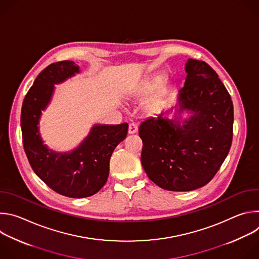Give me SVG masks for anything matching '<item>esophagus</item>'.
<instances>
[{"label": "esophagus", "instance_id": "34e87169", "mask_svg": "<svg viewBox=\"0 0 259 259\" xmlns=\"http://www.w3.org/2000/svg\"><path fill=\"white\" fill-rule=\"evenodd\" d=\"M138 130V127H137V124L135 123H130L129 124V127H128V133L129 134H134L136 133Z\"/></svg>", "mask_w": 259, "mask_h": 259}]
</instances>
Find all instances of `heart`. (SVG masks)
Masks as SVG:
<instances>
[{
    "mask_svg": "<svg viewBox=\"0 0 259 259\" xmlns=\"http://www.w3.org/2000/svg\"><path fill=\"white\" fill-rule=\"evenodd\" d=\"M158 85H159L158 81H150V82H147L142 87H140L138 89V91H136L135 95L138 96V97H144L146 95L151 94L152 92H154L157 89ZM159 105H160V99L158 97H155V98H153L152 100L149 101V103L146 104L145 108H146V110L149 113H154V112H156V110L158 109Z\"/></svg>",
    "mask_w": 259,
    "mask_h": 259,
    "instance_id": "1",
    "label": "heart"
}]
</instances>
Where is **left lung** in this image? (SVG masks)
<instances>
[{
	"label": "left lung",
	"instance_id": "obj_1",
	"mask_svg": "<svg viewBox=\"0 0 259 259\" xmlns=\"http://www.w3.org/2000/svg\"><path fill=\"white\" fill-rule=\"evenodd\" d=\"M186 71L174 119L161 113L138 129L145 173L172 192L206 186L225 162L233 140V101L215 70L205 61L190 58ZM184 110L192 116L181 122Z\"/></svg>",
	"mask_w": 259,
	"mask_h": 259
}]
</instances>
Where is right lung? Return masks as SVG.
I'll return each mask as SVG.
<instances>
[{
	"mask_svg": "<svg viewBox=\"0 0 259 259\" xmlns=\"http://www.w3.org/2000/svg\"><path fill=\"white\" fill-rule=\"evenodd\" d=\"M80 72L70 60L52 63L43 69L26 93L21 108L24 152L34 171L54 192L69 198H86L105 184L109 160L116 146L128 132V124L94 125L81 144L69 153H56L44 144L39 123L49 104L55 84Z\"/></svg>",
	"mask_w": 259,
	"mask_h": 259,
	"instance_id": "obj_1",
	"label": "right lung"
}]
</instances>
